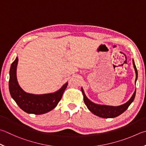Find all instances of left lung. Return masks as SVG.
<instances>
[{"instance_id": "obj_1", "label": "left lung", "mask_w": 146, "mask_h": 146, "mask_svg": "<svg viewBox=\"0 0 146 146\" xmlns=\"http://www.w3.org/2000/svg\"><path fill=\"white\" fill-rule=\"evenodd\" d=\"M133 67L135 68V71L136 73V79H135V83L137 80L138 77V72L136 68V66L135 64L134 60H133ZM82 92L84 95V100L85 104L88 108V109L91 111L92 113H93L94 115H96L98 117H103V118H113L116 117L121 115V113H123L124 111L126 110L127 108L129 107V106L130 105L131 103L133 102L135 97L136 94V90L135 91L133 94L132 95V96L130 99L129 100L128 102H127L124 104L117 106V107H113V106H108V105H98L96 103H94L92 102L91 101H90L87 96L85 94L84 90L82 88H81Z\"/></svg>"}]
</instances>
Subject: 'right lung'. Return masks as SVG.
<instances>
[{
  "label": "right lung",
  "mask_w": 146,
  "mask_h": 146,
  "mask_svg": "<svg viewBox=\"0 0 146 146\" xmlns=\"http://www.w3.org/2000/svg\"><path fill=\"white\" fill-rule=\"evenodd\" d=\"M18 59L16 58L9 71V88L11 96L21 109L29 113L43 114L56 107L61 100L63 92L68 86L66 83L59 91L54 93L33 94L25 92L20 87L17 78V67Z\"/></svg>",
  "instance_id": "obj_1"
}]
</instances>
